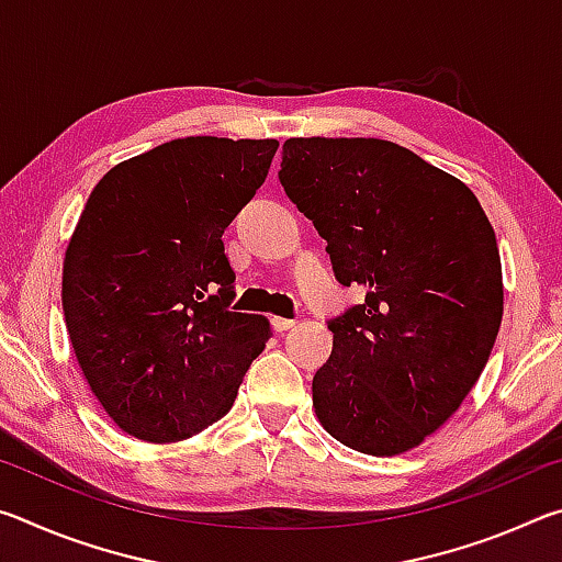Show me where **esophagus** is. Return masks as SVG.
I'll return each mask as SVG.
<instances>
[{"mask_svg":"<svg viewBox=\"0 0 562 562\" xmlns=\"http://www.w3.org/2000/svg\"><path fill=\"white\" fill-rule=\"evenodd\" d=\"M294 327V319H284V317H272V329L274 331H288Z\"/></svg>","mask_w":562,"mask_h":562,"instance_id":"1","label":"esophagus"}]
</instances>
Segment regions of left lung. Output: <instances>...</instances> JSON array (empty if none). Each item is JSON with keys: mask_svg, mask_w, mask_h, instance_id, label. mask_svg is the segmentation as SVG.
<instances>
[{"mask_svg": "<svg viewBox=\"0 0 562 562\" xmlns=\"http://www.w3.org/2000/svg\"><path fill=\"white\" fill-rule=\"evenodd\" d=\"M280 183L327 240L335 278L367 290L327 325L312 379L325 429L394 456L439 429L486 367L503 317L496 233L459 178L379 138H290Z\"/></svg>", "mask_w": 562, "mask_h": 562, "instance_id": "obj_1", "label": "left lung"}]
</instances>
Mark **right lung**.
Instances as JSON below:
<instances>
[{
	"label": "right lung",
	"mask_w": 562,
	"mask_h": 562,
	"mask_svg": "<svg viewBox=\"0 0 562 562\" xmlns=\"http://www.w3.org/2000/svg\"><path fill=\"white\" fill-rule=\"evenodd\" d=\"M278 140L176 138L99 180L64 260V319L91 392L123 431L168 443L223 418L270 325L231 312L223 233Z\"/></svg>",
	"instance_id": "right-lung-1"
}]
</instances>
